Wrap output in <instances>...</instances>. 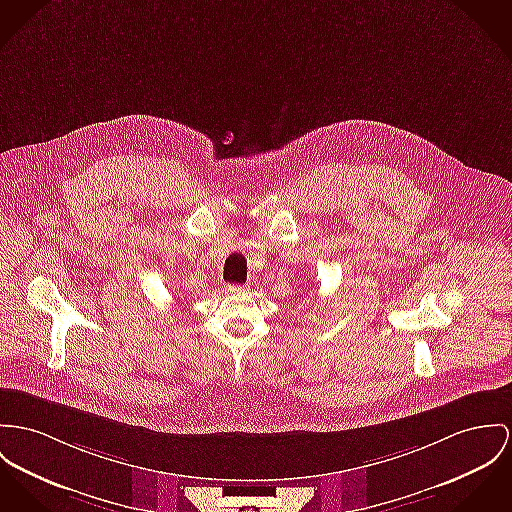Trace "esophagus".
I'll return each mask as SVG.
<instances>
[{
  "label": "esophagus",
  "mask_w": 512,
  "mask_h": 512,
  "mask_svg": "<svg viewBox=\"0 0 512 512\" xmlns=\"http://www.w3.org/2000/svg\"><path fill=\"white\" fill-rule=\"evenodd\" d=\"M245 290H247V288L241 286V284H228V286H226V292H228V294H234V296H236V294H243Z\"/></svg>",
  "instance_id": "obj_1"
}]
</instances>
